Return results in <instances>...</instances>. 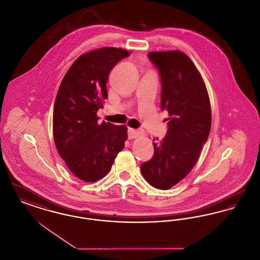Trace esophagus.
I'll return each instance as SVG.
<instances>
[{"label": "esophagus", "instance_id": "1", "mask_svg": "<svg viewBox=\"0 0 260 260\" xmlns=\"http://www.w3.org/2000/svg\"><path fill=\"white\" fill-rule=\"evenodd\" d=\"M143 132L139 131V129H135V128H128L127 129V136L129 139H134L138 136H142Z\"/></svg>", "mask_w": 260, "mask_h": 260}]
</instances>
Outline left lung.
<instances>
[{
  "mask_svg": "<svg viewBox=\"0 0 260 260\" xmlns=\"http://www.w3.org/2000/svg\"><path fill=\"white\" fill-rule=\"evenodd\" d=\"M148 58L161 77V108L169 113L168 132L153 139L154 155L141 165L143 177L157 189H170L198 161L210 132L211 111L205 83L195 64L179 50L152 51Z\"/></svg>",
  "mask_w": 260,
  "mask_h": 260,
  "instance_id": "8db88e82",
  "label": "left lung"
}]
</instances>
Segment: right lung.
<instances>
[{
  "label": "right lung",
  "mask_w": 260,
  "mask_h": 260,
  "mask_svg": "<svg viewBox=\"0 0 260 260\" xmlns=\"http://www.w3.org/2000/svg\"><path fill=\"white\" fill-rule=\"evenodd\" d=\"M129 56L123 49L91 50L76 59L62 80L53 108V138L68 169L94 182L110 172L127 138L125 125L99 123L96 113L107 99L106 83L114 66Z\"/></svg>",
  "instance_id": "add662e5"
}]
</instances>
